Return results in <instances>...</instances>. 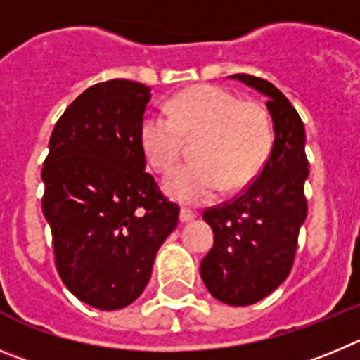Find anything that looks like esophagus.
<instances>
[{"label":"esophagus","mask_w":360,"mask_h":360,"mask_svg":"<svg viewBox=\"0 0 360 360\" xmlns=\"http://www.w3.org/2000/svg\"><path fill=\"white\" fill-rule=\"evenodd\" d=\"M195 219V213L192 212L190 208H181L179 212V220L181 222H190V220Z\"/></svg>","instance_id":"obj_1"}]
</instances>
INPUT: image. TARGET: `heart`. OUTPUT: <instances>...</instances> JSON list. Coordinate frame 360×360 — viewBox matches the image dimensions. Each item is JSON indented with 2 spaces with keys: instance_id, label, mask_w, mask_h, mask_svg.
<instances>
[{
  "instance_id": "1",
  "label": "heart",
  "mask_w": 360,
  "mask_h": 360,
  "mask_svg": "<svg viewBox=\"0 0 360 360\" xmlns=\"http://www.w3.org/2000/svg\"><path fill=\"white\" fill-rule=\"evenodd\" d=\"M168 116L152 112L140 125L145 160L168 172L183 156L184 140H197L195 163L176 168L165 192L181 202L199 204L242 190L257 179L274 143V127L265 105L242 102L220 86H195L167 103Z\"/></svg>"
}]
</instances>
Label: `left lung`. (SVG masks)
I'll list each match as a JSON object with an SVG mask.
<instances>
[{"label": "left lung", "mask_w": 360, "mask_h": 360, "mask_svg": "<svg viewBox=\"0 0 360 360\" xmlns=\"http://www.w3.org/2000/svg\"><path fill=\"white\" fill-rule=\"evenodd\" d=\"M267 96L274 143L267 163L240 195L204 212L213 248L200 262V278L215 300L248 307L289 276L297 235L307 219L305 127L287 96L258 77L231 75Z\"/></svg>", "instance_id": "8db88e82"}]
</instances>
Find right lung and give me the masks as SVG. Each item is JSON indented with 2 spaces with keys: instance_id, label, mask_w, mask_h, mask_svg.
Listing matches in <instances>:
<instances>
[{
  "instance_id": "1",
  "label": "right lung",
  "mask_w": 360,
  "mask_h": 360,
  "mask_svg": "<svg viewBox=\"0 0 360 360\" xmlns=\"http://www.w3.org/2000/svg\"><path fill=\"white\" fill-rule=\"evenodd\" d=\"M148 100L150 87L132 80L87 87L55 124L41 172L57 271L100 310L140 297L179 220V206L145 172L140 125Z\"/></svg>"
}]
</instances>
